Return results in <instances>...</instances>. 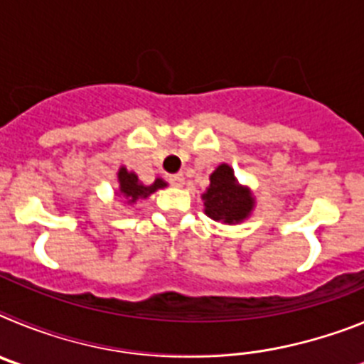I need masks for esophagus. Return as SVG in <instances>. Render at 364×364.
<instances>
[{
  "mask_svg": "<svg viewBox=\"0 0 364 364\" xmlns=\"http://www.w3.org/2000/svg\"><path fill=\"white\" fill-rule=\"evenodd\" d=\"M184 182H186V178L182 173H176V175L169 176V184L175 186V188H182V186H184Z\"/></svg>",
  "mask_w": 364,
  "mask_h": 364,
  "instance_id": "1",
  "label": "esophagus"
}]
</instances>
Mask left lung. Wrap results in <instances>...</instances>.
Here are the masks:
<instances>
[{
  "label": "left lung",
  "mask_w": 364,
  "mask_h": 364,
  "mask_svg": "<svg viewBox=\"0 0 364 364\" xmlns=\"http://www.w3.org/2000/svg\"><path fill=\"white\" fill-rule=\"evenodd\" d=\"M211 184L204 197L205 215L213 220L240 222L250 215L253 208V198L247 189L240 188L235 180L233 169L226 164L218 166L210 176Z\"/></svg>",
  "instance_id": "8db88e82"
}]
</instances>
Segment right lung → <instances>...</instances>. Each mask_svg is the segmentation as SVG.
Instances as JSON below:
<instances>
[{"instance_id":"1","label":"right lung","mask_w":364,"mask_h":364,"mask_svg":"<svg viewBox=\"0 0 364 364\" xmlns=\"http://www.w3.org/2000/svg\"><path fill=\"white\" fill-rule=\"evenodd\" d=\"M118 180H120V193L129 202H134L136 198H146L149 197L151 193H154L156 189L164 188L166 182L160 178H156L151 186H142L138 182V176L134 173H129L125 167H122L120 173H118Z\"/></svg>"}]
</instances>
